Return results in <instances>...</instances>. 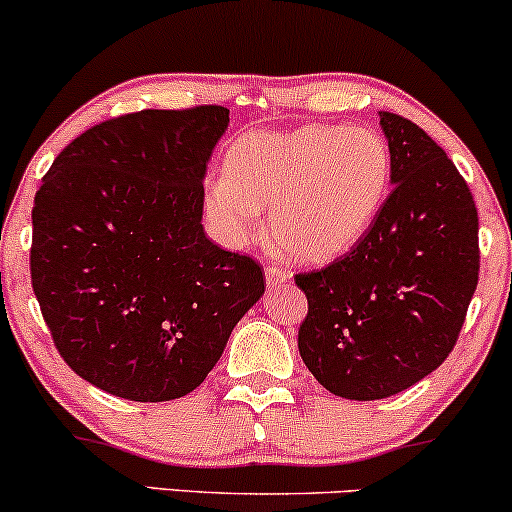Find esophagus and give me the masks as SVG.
<instances>
[{
    "label": "esophagus",
    "mask_w": 512,
    "mask_h": 512,
    "mask_svg": "<svg viewBox=\"0 0 512 512\" xmlns=\"http://www.w3.org/2000/svg\"><path fill=\"white\" fill-rule=\"evenodd\" d=\"M264 276H267V284L269 286H281V284H286V281L291 279V274L286 272L284 267H279V264H276V262L267 264V272H264Z\"/></svg>",
    "instance_id": "34e87169"
}]
</instances>
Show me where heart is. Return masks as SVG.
<instances>
[{
  "instance_id": "heart-1",
  "label": "heart",
  "mask_w": 512,
  "mask_h": 512,
  "mask_svg": "<svg viewBox=\"0 0 512 512\" xmlns=\"http://www.w3.org/2000/svg\"><path fill=\"white\" fill-rule=\"evenodd\" d=\"M392 180V151L370 127L308 125L250 132L211 175L204 209L233 248L255 243L262 209L281 250L303 262L342 255L378 219Z\"/></svg>"
}]
</instances>
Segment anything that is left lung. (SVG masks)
I'll return each mask as SVG.
<instances>
[{
    "mask_svg": "<svg viewBox=\"0 0 512 512\" xmlns=\"http://www.w3.org/2000/svg\"><path fill=\"white\" fill-rule=\"evenodd\" d=\"M392 192L346 255L296 274L308 298L303 363L344 399H385L433 373L479 281V216L467 182L419 125L380 113Z\"/></svg>",
    "mask_w": 512,
    "mask_h": 512,
    "instance_id": "8db88e82",
    "label": "left lung"
}]
</instances>
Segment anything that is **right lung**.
I'll use <instances>...</instances> for the list:
<instances>
[{
	"label": "right lung",
	"instance_id": "add662e5",
	"mask_svg": "<svg viewBox=\"0 0 512 512\" xmlns=\"http://www.w3.org/2000/svg\"><path fill=\"white\" fill-rule=\"evenodd\" d=\"M221 105L139 110L64 146L33 202L31 284L76 375L132 402L204 383L264 293L250 255L204 236Z\"/></svg>",
	"mask_w": 512,
	"mask_h": 512
}]
</instances>
